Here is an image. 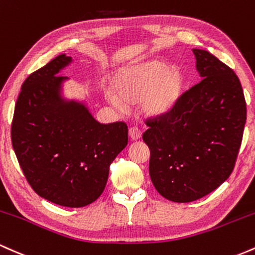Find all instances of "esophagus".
Here are the masks:
<instances>
[{
    "label": "esophagus",
    "mask_w": 255,
    "mask_h": 255,
    "mask_svg": "<svg viewBox=\"0 0 255 255\" xmlns=\"http://www.w3.org/2000/svg\"><path fill=\"white\" fill-rule=\"evenodd\" d=\"M128 135H130L131 139H133V141H136V139H139L142 136V131L139 130L138 128L133 127V128H130V130H128Z\"/></svg>",
    "instance_id": "esophagus-1"
}]
</instances>
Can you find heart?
Listing matches in <instances>:
<instances>
[{"label": "heart", "mask_w": 255, "mask_h": 255, "mask_svg": "<svg viewBox=\"0 0 255 255\" xmlns=\"http://www.w3.org/2000/svg\"><path fill=\"white\" fill-rule=\"evenodd\" d=\"M184 76L176 66L167 67L164 62L147 61L120 70L113 81V91L107 99L119 110L124 104L141 102V111L149 117L170 112L182 95Z\"/></svg>", "instance_id": "heart-1"}]
</instances>
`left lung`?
Segmentation results:
<instances>
[{"label": "left lung", "instance_id": "8db88e82", "mask_svg": "<svg viewBox=\"0 0 255 255\" xmlns=\"http://www.w3.org/2000/svg\"><path fill=\"white\" fill-rule=\"evenodd\" d=\"M201 82L179 97L170 112L147 120L149 176L158 193L191 202L212 193L235 166L246 124L240 79L208 51L193 49Z\"/></svg>", "mask_w": 255, "mask_h": 255}]
</instances>
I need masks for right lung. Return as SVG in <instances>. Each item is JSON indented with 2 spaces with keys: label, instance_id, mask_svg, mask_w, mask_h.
Segmentation results:
<instances>
[{
  "label": "right lung",
  "instance_id": "right-lung-1",
  "mask_svg": "<svg viewBox=\"0 0 255 255\" xmlns=\"http://www.w3.org/2000/svg\"><path fill=\"white\" fill-rule=\"evenodd\" d=\"M72 62L56 56L24 82L12 123V144L28 184L65 207L93 204L105 190L110 165L128 144V125L101 124L85 101L66 99L59 73Z\"/></svg>",
  "mask_w": 255,
  "mask_h": 255
}]
</instances>
